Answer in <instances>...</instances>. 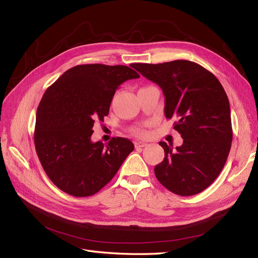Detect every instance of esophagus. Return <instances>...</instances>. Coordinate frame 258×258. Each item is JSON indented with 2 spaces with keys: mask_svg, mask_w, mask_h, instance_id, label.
<instances>
[{
  "mask_svg": "<svg viewBox=\"0 0 258 258\" xmlns=\"http://www.w3.org/2000/svg\"><path fill=\"white\" fill-rule=\"evenodd\" d=\"M147 143H145V142H135L136 149H142V147H145Z\"/></svg>",
  "mask_w": 258,
  "mask_h": 258,
  "instance_id": "1",
  "label": "esophagus"
}]
</instances>
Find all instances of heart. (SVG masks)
I'll use <instances>...</instances> for the list:
<instances>
[{"mask_svg":"<svg viewBox=\"0 0 258 258\" xmlns=\"http://www.w3.org/2000/svg\"><path fill=\"white\" fill-rule=\"evenodd\" d=\"M135 134H136V135H140V136H142V135H144V134H145V131H144L143 128H139V130H136V131H135Z\"/></svg>","mask_w":258,"mask_h":258,"instance_id":"b5f03b06","label":"heart"}]
</instances>
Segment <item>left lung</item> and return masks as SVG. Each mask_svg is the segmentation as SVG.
Listing matches in <instances>:
<instances>
[{
    "mask_svg": "<svg viewBox=\"0 0 258 258\" xmlns=\"http://www.w3.org/2000/svg\"><path fill=\"white\" fill-rule=\"evenodd\" d=\"M135 70L161 87L165 116L175 119L174 130L183 139L175 150L160 142L165 156L154 168L156 178L174 194L201 193L220 175L231 151V107L225 91L210 71L186 59L136 63Z\"/></svg>",
    "mask_w": 258,
    "mask_h": 258,
    "instance_id": "obj_1",
    "label": "left lung"
}]
</instances>
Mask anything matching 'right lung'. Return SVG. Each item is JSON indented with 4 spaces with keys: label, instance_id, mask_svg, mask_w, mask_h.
Wrapping results in <instances>:
<instances>
[{
    "label": "right lung",
    "instance_id": "add662e5",
    "mask_svg": "<svg viewBox=\"0 0 258 258\" xmlns=\"http://www.w3.org/2000/svg\"><path fill=\"white\" fill-rule=\"evenodd\" d=\"M135 69V64H133ZM125 65L84 64L68 70L48 87L36 111V154L53 184L72 196L102 189L134 150L127 139L93 143L95 120H104L118 86L139 79Z\"/></svg>",
    "mask_w": 258,
    "mask_h": 258
}]
</instances>
